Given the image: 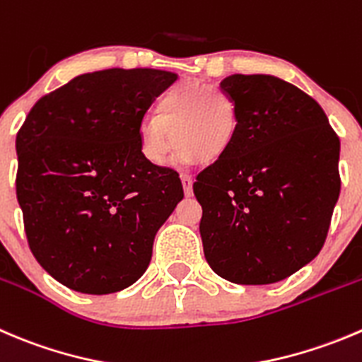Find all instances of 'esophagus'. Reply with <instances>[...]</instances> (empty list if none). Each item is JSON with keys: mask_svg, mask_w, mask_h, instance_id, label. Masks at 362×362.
<instances>
[{"mask_svg": "<svg viewBox=\"0 0 362 362\" xmlns=\"http://www.w3.org/2000/svg\"><path fill=\"white\" fill-rule=\"evenodd\" d=\"M180 180H182V185H184L185 196H191L192 194V177H191V175L182 173Z\"/></svg>", "mask_w": 362, "mask_h": 362, "instance_id": "34e87169", "label": "esophagus"}]
</instances>
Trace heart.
Wrapping results in <instances>:
<instances>
[{"label":"heart","instance_id":"1","mask_svg":"<svg viewBox=\"0 0 362 362\" xmlns=\"http://www.w3.org/2000/svg\"><path fill=\"white\" fill-rule=\"evenodd\" d=\"M238 127L240 115L231 97L210 84L185 81L160 99L157 117L141 122L139 152L148 163L163 166L173 146V137L178 145V159L212 164L231 148Z\"/></svg>","mask_w":362,"mask_h":362}]
</instances>
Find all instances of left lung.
I'll use <instances>...</instances> for the list:
<instances>
[{
    "instance_id": "obj_1",
    "label": "left lung",
    "mask_w": 362,
    "mask_h": 362,
    "mask_svg": "<svg viewBox=\"0 0 362 362\" xmlns=\"http://www.w3.org/2000/svg\"><path fill=\"white\" fill-rule=\"evenodd\" d=\"M221 90L240 127L194 185L203 252L221 278L270 285L320 252L339 198V138L324 110L293 84L233 74Z\"/></svg>"
}]
</instances>
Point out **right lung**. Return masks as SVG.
<instances>
[{"label": "right lung", "instance_id": "right-lung-1", "mask_svg": "<svg viewBox=\"0 0 362 362\" xmlns=\"http://www.w3.org/2000/svg\"><path fill=\"white\" fill-rule=\"evenodd\" d=\"M177 74L107 69L42 97L17 132V202L28 244L66 288L104 296L145 274L184 189L148 163L138 131Z\"/></svg>", "mask_w": 362, "mask_h": 362}]
</instances>
